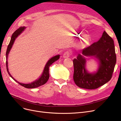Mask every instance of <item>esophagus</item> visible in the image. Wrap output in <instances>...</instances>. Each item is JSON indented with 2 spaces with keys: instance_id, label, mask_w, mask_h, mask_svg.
I'll use <instances>...</instances> for the list:
<instances>
[{
  "instance_id": "34e87169",
  "label": "esophagus",
  "mask_w": 121,
  "mask_h": 121,
  "mask_svg": "<svg viewBox=\"0 0 121 121\" xmlns=\"http://www.w3.org/2000/svg\"><path fill=\"white\" fill-rule=\"evenodd\" d=\"M69 56V52H65L63 55V57L64 58H68Z\"/></svg>"
}]
</instances>
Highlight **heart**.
Wrapping results in <instances>:
<instances>
[{
	"label": "heart",
	"mask_w": 121,
	"mask_h": 121,
	"mask_svg": "<svg viewBox=\"0 0 121 121\" xmlns=\"http://www.w3.org/2000/svg\"><path fill=\"white\" fill-rule=\"evenodd\" d=\"M75 36L76 37H77L78 38H81L82 35H81V34H80V33H77L75 34ZM90 37L88 35H85L83 38H82V45H83V46H87L88 44L89 43H90Z\"/></svg>",
	"instance_id": "1"
}]
</instances>
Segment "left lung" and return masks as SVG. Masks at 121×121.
<instances>
[{
  "instance_id": "left-lung-1",
  "label": "left lung",
  "mask_w": 121,
  "mask_h": 121,
  "mask_svg": "<svg viewBox=\"0 0 121 121\" xmlns=\"http://www.w3.org/2000/svg\"><path fill=\"white\" fill-rule=\"evenodd\" d=\"M86 56L97 60L98 67L96 71L90 73L87 70L86 62L90 59H86ZM116 63L114 41L104 31L99 41L83 49L73 60L74 83L87 89H95L103 86L111 79Z\"/></svg>"
}]
</instances>
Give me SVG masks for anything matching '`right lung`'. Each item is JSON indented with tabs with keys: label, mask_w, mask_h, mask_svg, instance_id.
<instances>
[{
	"label": "right lung",
	"mask_w": 121,
	"mask_h": 121,
	"mask_svg": "<svg viewBox=\"0 0 121 121\" xmlns=\"http://www.w3.org/2000/svg\"><path fill=\"white\" fill-rule=\"evenodd\" d=\"M25 28H26V27H25V26L21 27L20 28H18L16 31H15V32L13 34V35L11 37V40H10L9 45L8 46V48H7V51H6V68H7V71L8 73L9 74V75L19 84H20L22 86H23L24 87L26 88H35L41 86L44 84L48 81V80L49 79V67L52 65V64L53 63L56 61L57 60H58L59 59L60 55H55V56L52 57V58L48 60V61L46 63L45 66H44V68L43 69V72L42 74L41 75L40 78H38L37 79H36V80L31 82V83H27V84H24V83H21V82H19L18 81H17L15 78H14L13 77H12V75L10 74V73L9 71L8 66V55L9 54L11 49L13 47V45L14 44L15 41L16 40L17 37L19 35H20L21 34H22V32L24 30V29Z\"/></svg>",
	"instance_id": "right-lung-1"
}]
</instances>
